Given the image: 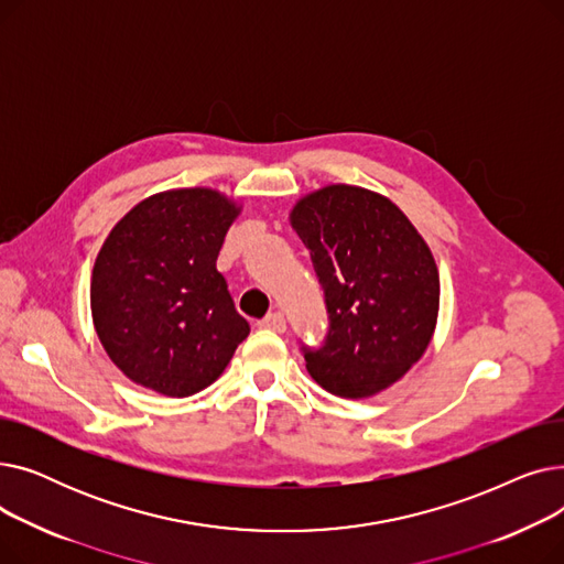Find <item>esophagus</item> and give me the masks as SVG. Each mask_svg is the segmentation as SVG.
Instances as JSON below:
<instances>
[{
	"label": "esophagus",
	"mask_w": 564,
	"mask_h": 564,
	"mask_svg": "<svg viewBox=\"0 0 564 564\" xmlns=\"http://www.w3.org/2000/svg\"><path fill=\"white\" fill-rule=\"evenodd\" d=\"M260 327L276 332V334H283L285 332V317H283V313H270L264 319H260Z\"/></svg>",
	"instance_id": "34e87169"
}]
</instances>
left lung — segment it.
Returning <instances> with one entry per match:
<instances>
[{"mask_svg":"<svg viewBox=\"0 0 564 564\" xmlns=\"http://www.w3.org/2000/svg\"><path fill=\"white\" fill-rule=\"evenodd\" d=\"M290 226L311 251L329 313L327 340L304 354L308 375L349 400L393 387L436 329L441 285L423 235L391 198L343 183L302 196Z\"/></svg>","mask_w":564,"mask_h":564,"instance_id":"1","label":"left lung"}]
</instances>
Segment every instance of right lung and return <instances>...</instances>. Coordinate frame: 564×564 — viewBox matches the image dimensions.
<instances>
[{
  "label": "right lung",
  "mask_w": 564,
  "mask_h": 564,
  "mask_svg": "<svg viewBox=\"0 0 564 564\" xmlns=\"http://www.w3.org/2000/svg\"><path fill=\"white\" fill-rule=\"evenodd\" d=\"M242 203L210 187L139 200L98 251L91 315L111 364L137 387L187 398L230 364L251 327L217 256Z\"/></svg>",
  "instance_id": "1"
}]
</instances>
